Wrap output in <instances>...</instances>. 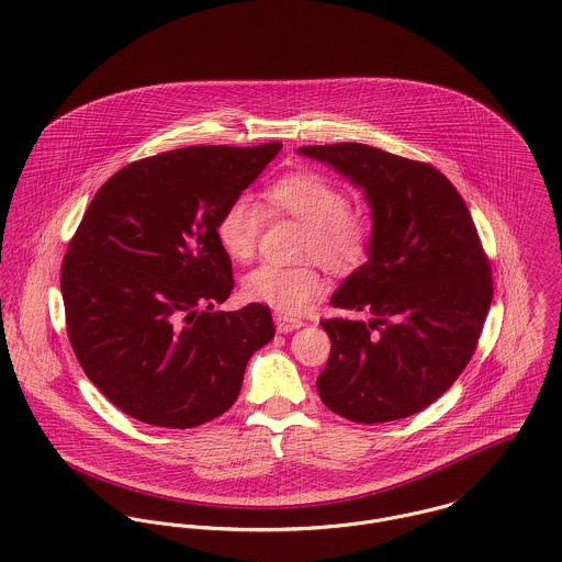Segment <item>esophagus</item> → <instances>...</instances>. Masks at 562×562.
<instances>
[{"instance_id":"1","label":"esophagus","mask_w":562,"mask_h":562,"mask_svg":"<svg viewBox=\"0 0 562 562\" xmlns=\"http://www.w3.org/2000/svg\"><path fill=\"white\" fill-rule=\"evenodd\" d=\"M304 323L300 318H293V316H286V314H276V329L280 334H289L293 329H300Z\"/></svg>"}]
</instances>
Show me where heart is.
<instances>
[{"label": "heart", "instance_id": "heart-1", "mask_svg": "<svg viewBox=\"0 0 562 562\" xmlns=\"http://www.w3.org/2000/svg\"><path fill=\"white\" fill-rule=\"evenodd\" d=\"M267 204L276 215L306 224L304 256H316L331 269L360 267L373 246L374 222L364 204L347 202L336 181L318 172H293L267 189ZM265 226V209L248 193L235 195L217 220V239L224 251L248 262L256 254ZM244 293L251 302L297 314L323 293V278L312 265L284 267L265 262L248 273Z\"/></svg>", "mask_w": 562, "mask_h": 562}]
</instances>
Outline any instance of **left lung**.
<instances>
[{
  "label": "left lung",
  "mask_w": 562,
  "mask_h": 562,
  "mask_svg": "<svg viewBox=\"0 0 562 562\" xmlns=\"http://www.w3.org/2000/svg\"><path fill=\"white\" fill-rule=\"evenodd\" d=\"M297 153L364 189L374 222L369 260L329 302L371 321H321L331 340L321 401L362 425L414 416L468 367L494 297L472 215L429 164L356 142Z\"/></svg>",
  "instance_id": "left-lung-1"
}]
</instances>
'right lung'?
Wrapping results in <instances>:
<instances>
[{
	"label": "right lung",
	"instance_id": "obj_1",
	"mask_svg": "<svg viewBox=\"0 0 562 562\" xmlns=\"http://www.w3.org/2000/svg\"><path fill=\"white\" fill-rule=\"evenodd\" d=\"M188 146L119 170L92 198L64 256L70 347L126 416L191 429L233 407L273 334L262 304L213 312L235 286L217 239L224 206L280 153Z\"/></svg>",
	"mask_w": 562,
	"mask_h": 562
}]
</instances>
